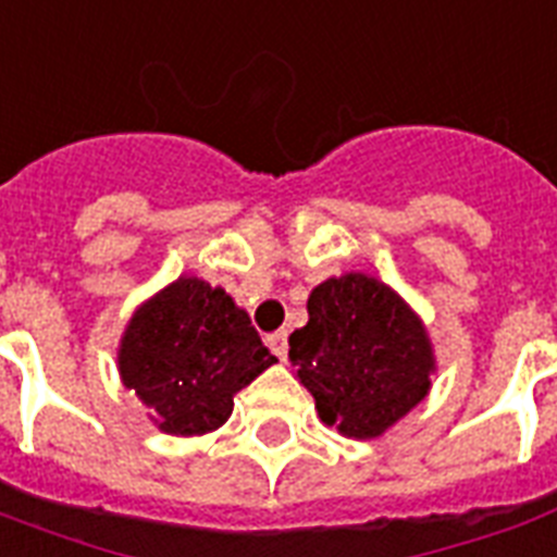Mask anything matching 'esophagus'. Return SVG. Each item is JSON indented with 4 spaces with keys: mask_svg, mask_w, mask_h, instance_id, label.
<instances>
[{
    "mask_svg": "<svg viewBox=\"0 0 557 557\" xmlns=\"http://www.w3.org/2000/svg\"><path fill=\"white\" fill-rule=\"evenodd\" d=\"M267 348L273 350V354L284 362V359H287V331L270 333V336H267Z\"/></svg>",
    "mask_w": 557,
    "mask_h": 557,
    "instance_id": "obj_1",
    "label": "esophagus"
}]
</instances>
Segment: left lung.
I'll return each instance as SVG.
<instances>
[{
  "mask_svg": "<svg viewBox=\"0 0 557 557\" xmlns=\"http://www.w3.org/2000/svg\"><path fill=\"white\" fill-rule=\"evenodd\" d=\"M293 331L290 362L319 417L356 440L380 437L429 394V336L411 307L364 273L327 278Z\"/></svg>",
  "mask_w": 557,
  "mask_h": 557,
  "instance_id": "1",
  "label": "left lung"
}]
</instances>
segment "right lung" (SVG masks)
Returning <instances> with one entry per match:
<instances>
[{
	"label": "right lung",
	"instance_id": "1",
	"mask_svg": "<svg viewBox=\"0 0 557 557\" xmlns=\"http://www.w3.org/2000/svg\"><path fill=\"white\" fill-rule=\"evenodd\" d=\"M275 356L221 287L177 278L146 301L120 345V376L166 434H207Z\"/></svg>",
	"mask_w": 557,
	"mask_h": 557
}]
</instances>
